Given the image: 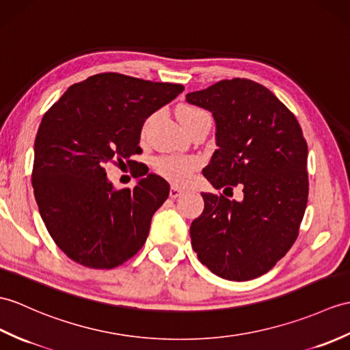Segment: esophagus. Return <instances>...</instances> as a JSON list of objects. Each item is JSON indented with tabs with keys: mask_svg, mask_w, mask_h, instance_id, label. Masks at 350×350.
<instances>
[{
	"mask_svg": "<svg viewBox=\"0 0 350 350\" xmlns=\"http://www.w3.org/2000/svg\"><path fill=\"white\" fill-rule=\"evenodd\" d=\"M183 193V191L182 189H178L177 186H173L172 189H170V198H173V200H176V198H178L180 197V195Z\"/></svg>",
	"mask_w": 350,
	"mask_h": 350,
	"instance_id": "1",
	"label": "esophagus"
}]
</instances>
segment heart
<instances>
[{
	"mask_svg": "<svg viewBox=\"0 0 350 350\" xmlns=\"http://www.w3.org/2000/svg\"><path fill=\"white\" fill-rule=\"evenodd\" d=\"M177 115H178V120H180V124H188V122H192L195 119L208 116L204 110L193 107V105H183V107L178 109ZM155 167L158 170V173L167 177L168 180H172L177 185H183L192 177L195 162L188 158L165 157V158L158 159Z\"/></svg>",
	"mask_w": 350,
	"mask_h": 350,
	"instance_id": "b5f03b06",
	"label": "heart"
}]
</instances>
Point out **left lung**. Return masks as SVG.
I'll use <instances>...</instances> for the list:
<instances>
[{
  "instance_id": "obj_1",
  "label": "left lung",
  "mask_w": 350,
  "mask_h": 350,
  "mask_svg": "<svg viewBox=\"0 0 350 350\" xmlns=\"http://www.w3.org/2000/svg\"><path fill=\"white\" fill-rule=\"evenodd\" d=\"M186 101L208 110L216 124L217 149L202 174L216 189L243 188L241 201L201 193L192 249L219 278L255 279L298 237L308 195L301 126L270 89L249 79L221 80L186 94Z\"/></svg>"
}]
</instances>
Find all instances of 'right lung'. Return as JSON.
<instances>
[{
  "mask_svg": "<svg viewBox=\"0 0 350 350\" xmlns=\"http://www.w3.org/2000/svg\"><path fill=\"white\" fill-rule=\"evenodd\" d=\"M183 89L101 72L71 85L43 116L32 188L49 234L72 261L109 270L143 247L170 185L149 173L133 189H115L104 165L138 152L146 119Z\"/></svg>",
  "mask_w": 350,
  "mask_h": 350,
  "instance_id": "obj_1",
  "label": "right lung"
}]
</instances>
